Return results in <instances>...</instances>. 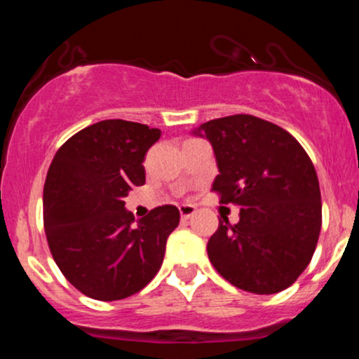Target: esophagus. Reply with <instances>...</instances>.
Masks as SVG:
<instances>
[{
    "instance_id": "34e87169",
    "label": "esophagus",
    "mask_w": 359,
    "mask_h": 359,
    "mask_svg": "<svg viewBox=\"0 0 359 359\" xmlns=\"http://www.w3.org/2000/svg\"><path fill=\"white\" fill-rule=\"evenodd\" d=\"M179 211H180V217H182V219L185 221V219H189V217H192L194 214H196L197 209L194 208L192 204H182L179 208Z\"/></svg>"
}]
</instances>
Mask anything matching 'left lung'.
Instances as JSON below:
<instances>
[{
  "label": "left lung",
  "instance_id": "obj_1",
  "mask_svg": "<svg viewBox=\"0 0 359 359\" xmlns=\"http://www.w3.org/2000/svg\"><path fill=\"white\" fill-rule=\"evenodd\" d=\"M212 145L219 175L212 191L240 208L208 243L214 269L251 294L290 287L314 255L323 222L319 180L288 131L251 114L217 118L192 131Z\"/></svg>",
  "mask_w": 359,
  "mask_h": 359
}]
</instances>
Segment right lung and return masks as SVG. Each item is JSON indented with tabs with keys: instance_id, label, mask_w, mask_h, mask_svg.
<instances>
[{
	"instance_id": "1",
	"label": "right lung",
	"mask_w": 359,
	"mask_h": 359,
	"mask_svg": "<svg viewBox=\"0 0 359 359\" xmlns=\"http://www.w3.org/2000/svg\"><path fill=\"white\" fill-rule=\"evenodd\" d=\"M160 135L142 123L104 119L53 156L43 187L48 248L64 277L90 299L130 297L162 266L179 209L160 205L135 221L125 208L128 192L145 184L143 162Z\"/></svg>"
}]
</instances>
